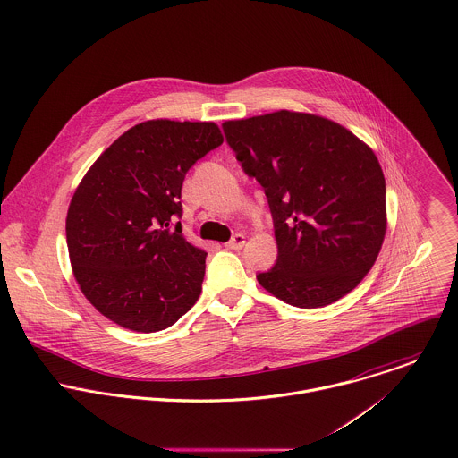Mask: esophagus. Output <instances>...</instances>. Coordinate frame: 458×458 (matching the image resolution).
<instances>
[{"label": "esophagus", "mask_w": 458, "mask_h": 458, "mask_svg": "<svg viewBox=\"0 0 458 458\" xmlns=\"http://www.w3.org/2000/svg\"><path fill=\"white\" fill-rule=\"evenodd\" d=\"M244 244H246V235L235 233V235L232 237V241L226 242V248H228V250H242Z\"/></svg>", "instance_id": "esophagus-1"}]
</instances>
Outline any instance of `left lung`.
Instances as JSON below:
<instances>
[{"label": "left lung", "instance_id": "1", "mask_svg": "<svg viewBox=\"0 0 458 458\" xmlns=\"http://www.w3.org/2000/svg\"><path fill=\"white\" fill-rule=\"evenodd\" d=\"M223 131L273 214L277 260L259 283L297 308H322L354 290L387 226L373 150L329 118L286 109L228 120Z\"/></svg>", "mask_w": 458, "mask_h": 458}]
</instances>
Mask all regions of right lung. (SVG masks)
Instances as JSON below:
<instances>
[{"label": "right lung", "mask_w": 458, "mask_h": 458, "mask_svg": "<svg viewBox=\"0 0 458 458\" xmlns=\"http://www.w3.org/2000/svg\"><path fill=\"white\" fill-rule=\"evenodd\" d=\"M223 143L214 122L147 120L114 140L78 185L65 230L74 277L114 324L156 333L198 301L207 253L182 235L183 179Z\"/></svg>", "instance_id": "add662e5"}]
</instances>
